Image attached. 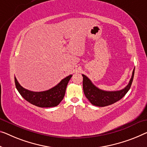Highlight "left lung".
Masks as SVG:
<instances>
[{"label":"left lung","mask_w":147,"mask_h":147,"mask_svg":"<svg viewBox=\"0 0 147 147\" xmlns=\"http://www.w3.org/2000/svg\"><path fill=\"white\" fill-rule=\"evenodd\" d=\"M135 69L129 84L125 88L117 91H104L96 87L86 76H83V90L87 99L94 106L104 107L113 104L121 100L130 89L134 76Z\"/></svg>","instance_id":"obj_1"}]
</instances>
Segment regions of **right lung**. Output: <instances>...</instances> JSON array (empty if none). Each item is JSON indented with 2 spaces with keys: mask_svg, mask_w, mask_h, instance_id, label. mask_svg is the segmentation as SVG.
<instances>
[{
  "mask_svg": "<svg viewBox=\"0 0 147 147\" xmlns=\"http://www.w3.org/2000/svg\"><path fill=\"white\" fill-rule=\"evenodd\" d=\"M71 77L72 75L70 74L55 86L43 92H33L24 88L19 84L15 76L14 81L18 91L26 101L40 108H51L57 106L62 101L68 82Z\"/></svg>",
  "mask_w": 147,
  "mask_h": 147,
  "instance_id": "add662e5",
  "label": "right lung"
}]
</instances>
